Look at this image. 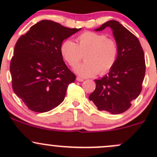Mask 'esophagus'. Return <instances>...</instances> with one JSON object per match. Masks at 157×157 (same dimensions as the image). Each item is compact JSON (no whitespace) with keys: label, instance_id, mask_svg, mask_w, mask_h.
<instances>
[{"label":"esophagus","instance_id":"1","mask_svg":"<svg viewBox=\"0 0 157 157\" xmlns=\"http://www.w3.org/2000/svg\"><path fill=\"white\" fill-rule=\"evenodd\" d=\"M77 81H78V82H83L84 81V79L82 78H80V77H77Z\"/></svg>","mask_w":157,"mask_h":157}]
</instances>
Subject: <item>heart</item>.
Masks as SVG:
<instances>
[{"instance_id":"b5f03b06","label":"heart","mask_w":157,"mask_h":157,"mask_svg":"<svg viewBox=\"0 0 157 157\" xmlns=\"http://www.w3.org/2000/svg\"><path fill=\"white\" fill-rule=\"evenodd\" d=\"M63 57L68 65L75 66L82 58L83 63L75 68V71L82 77L104 75L113 67L118 57V46L114 40L94 32H86L77 37V44L70 40L60 46Z\"/></svg>"}]
</instances>
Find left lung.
Masks as SVG:
<instances>
[{"mask_svg": "<svg viewBox=\"0 0 157 157\" xmlns=\"http://www.w3.org/2000/svg\"><path fill=\"white\" fill-rule=\"evenodd\" d=\"M109 27L118 46V57L113 67L100 80H95L96 89L90 94L97 109L112 114L125 112L131 102L140 95L145 74V55L136 36L118 21H107L100 28Z\"/></svg>", "mask_w": 157, "mask_h": 157, "instance_id": "left-lung-1", "label": "left lung"}]
</instances>
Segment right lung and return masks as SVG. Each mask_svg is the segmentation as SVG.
Listing matches in <instances>:
<instances>
[{
    "label": "right lung",
    "mask_w": 157,
    "mask_h": 157,
    "mask_svg": "<svg viewBox=\"0 0 157 157\" xmlns=\"http://www.w3.org/2000/svg\"><path fill=\"white\" fill-rule=\"evenodd\" d=\"M80 30L43 20L17 41L10 63L12 89L29 109L47 112L63 101L76 76L64 63L60 46Z\"/></svg>",
    "instance_id": "obj_1"
}]
</instances>
